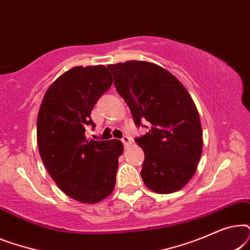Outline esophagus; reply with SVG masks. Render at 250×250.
<instances>
[{"mask_svg": "<svg viewBox=\"0 0 250 250\" xmlns=\"http://www.w3.org/2000/svg\"><path fill=\"white\" fill-rule=\"evenodd\" d=\"M122 142H123V145H124L125 148H127V146H128L131 145V143H132L131 139H129L128 136H124V138L122 139Z\"/></svg>", "mask_w": 250, "mask_h": 250, "instance_id": "obj_1", "label": "esophagus"}]
</instances>
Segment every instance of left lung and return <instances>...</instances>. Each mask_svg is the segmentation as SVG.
Wrapping results in <instances>:
<instances>
[{
  "label": "left lung",
  "instance_id": "left-lung-1",
  "mask_svg": "<svg viewBox=\"0 0 250 250\" xmlns=\"http://www.w3.org/2000/svg\"><path fill=\"white\" fill-rule=\"evenodd\" d=\"M108 68L135 125L151 124L149 132L135 139L145 152L143 182L162 194L182 189L196 173L203 152L199 114L189 92L158 64L132 60Z\"/></svg>",
  "mask_w": 250,
  "mask_h": 250
}]
</instances>
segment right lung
<instances>
[{"label": "right lung", "mask_w": 250, "mask_h": 250, "mask_svg": "<svg viewBox=\"0 0 250 250\" xmlns=\"http://www.w3.org/2000/svg\"><path fill=\"white\" fill-rule=\"evenodd\" d=\"M112 77L102 64L74 67L47 88L37 116V146L44 166L67 196L95 204L112 192L119 140L95 141L85 138L94 104L110 88Z\"/></svg>", "instance_id": "add662e5"}]
</instances>
